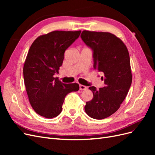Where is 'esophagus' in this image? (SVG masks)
Masks as SVG:
<instances>
[{
	"mask_svg": "<svg viewBox=\"0 0 155 155\" xmlns=\"http://www.w3.org/2000/svg\"><path fill=\"white\" fill-rule=\"evenodd\" d=\"M85 89H87V87L83 85H79V90L81 91H83V90H85Z\"/></svg>",
	"mask_w": 155,
	"mask_h": 155,
	"instance_id": "obj_1",
	"label": "esophagus"
}]
</instances>
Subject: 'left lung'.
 <instances>
[{"instance_id":"obj_1","label":"left lung","mask_w":155,"mask_h":155,"mask_svg":"<svg viewBox=\"0 0 155 155\" xmlns=\"http://www.w3.org/2000/svg\"><path fill=\"white\" fill-rule=\"evenodd\" d=\"M81 37L94 51V68L104 74L105 86L89 89L93 98L86 103L85 110L92 118L102 120L118 110L132 83L129 54L118 37L109 32L83 30Z\"/></svg>"}]
</instances>
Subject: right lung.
<instances>
[{"label": "right lung", "instance_id": "1", "mask_svg": "<svg viewBox=\"0 0 155 155\" xmlns=\"http://www.w3.org/2000/svg\"><path fill=\"white\" fill-rule=\"evenodd\" d=\"M79 31H53L39 36L29 49L23 67L29 101L37 114L46 118L58 116L64 97L78 91V83L65 84L54 78L59 73L64 51L81 34Z\"/></svg>", "mask_w": 155, "mask_h": 155}]
</instances>
